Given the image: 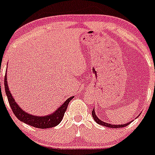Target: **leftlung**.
I'll list each match as a JSON object with an SVG mask.
<instances>
[{
    "label": "left lung",
    "instance_id": "left-lung-1",
    "mask_svg": "<svg viewBox=\"0 0 155 155\" xmlns=\"http://www.w3.org/2000/svg\"><path fill=\"white\" fill-rule=\"evenodd\" d=\"M92 116H93V118L94 120L95 121H96L97 124H101V125H103V126H105V127H111V128H120V127H126L127 126L128 124H130V123H131L130 121L129 123H126V124H109V123H106V122H104V121H101L100 118H97V116L96 115V113H95L94 110L93 109V111H92Z\"/></svg>",
    "mask_w": 155,
    "mask_h": 155
}]
</instances>
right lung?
<instances>
[{
    "label": "right lung",
    "instance_id": "right-lung-1",
    "mask_svg": "<svg viewBox=\"0 0 155 155\" xmlns=\"http://www.w3.org/2000/svg\"><path fill=\"white\" fill-rule=\"evenodd\" d=\"M7 78V76L5 75L4 87H5L6 94H7V99H8L9 104H10L12 111L13 112L14 115L17 117L18 119H19L22 122L25 123V124H29L30 126H32L34 127L40 128V129H46V128L53 127H55L58 124H60L64 115L65 112H66L69 103L73 99V97L68 98L60 107L56 109L55 112L51 113L50 115H45V116L33 115L22 110L19 106L16 104V102H15V100L12 97V94L10 93V90H9Z\"/></svg>",
    "mask_w": 155,
    "mask_h": 155
}]
</instances>
